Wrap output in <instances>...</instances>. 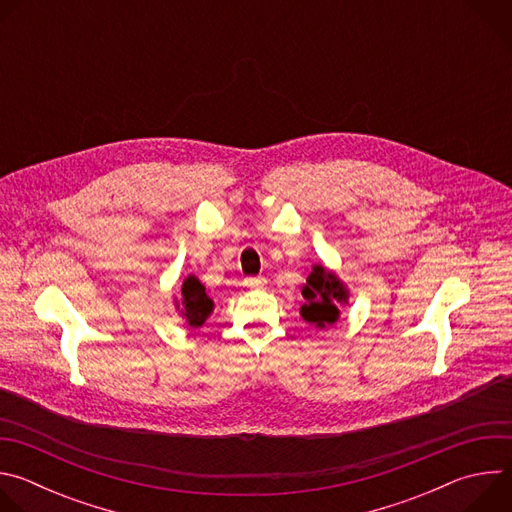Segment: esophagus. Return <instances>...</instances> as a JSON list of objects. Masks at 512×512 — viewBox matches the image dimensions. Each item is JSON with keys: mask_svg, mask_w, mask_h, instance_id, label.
<instances>
[{"mask_svg": "<svg viewBox=\"0 0 512 512\" xmlns=\"http://www.w3.org/2000/svg\"><path fill=\"white\" fill-rule=\"evenodd\" d=\"M247 287H253V289H261V287H265V283H267V279L265 277H247L245 281H243Z\"/></svg>", "mask_w": 512, "mask_h": 512, "instance_id": "1", "label": "esophagus"}]
</instances>
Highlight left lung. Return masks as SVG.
Wrapping results in <instances>:
<instances>
[{
	"label": "left lung",
	"mask_w": 512,
	"mask_h": 512,
	"mask_svg": "<svg viewBox=\"0 0 512 512\" xmlns=\"http://www.w3.org/2000/svg\"><path fill=\"white\" fill-rule=\"evenodd\" d=\"M302 296L306 300L300 310L302 318L316 324V328H326L338 320V306L346 304L348 289L330 269L324 265H314L306 285L302 287Z\"/></svg>",
	"instance_id": "1"
}]
</instances>
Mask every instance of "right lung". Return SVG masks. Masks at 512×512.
<instances>
[{"label": "right lung", "mask_w": 512, "mask_h": 512, "mask_svg": "<svg viewBox=\"0 0 512 512\" xmlns=\"http://www.w3.org/2000/svg\"><path fill=\"white\" fill-rule=\"evenodd\" d=\"M180 314L186 318L188 326L198 328L206 322V318L214 310V302L208 298L206 287L198 281V277L188 275L182 283V298H180Z\"/></svg>", "instance_id": "add662e5"}]
</instances>
